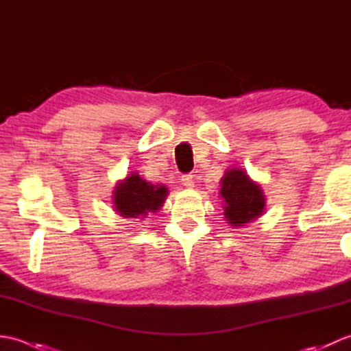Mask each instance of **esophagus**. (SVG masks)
<instances>
[{
    "mask_svg": "<svg viewBox=\"0 0 351 351\" xmlns=\"http://www.w3.org/2000/svg\"><path fill=\"white\" fill-rule=\"evenodd\" d=\"M181 182H182L184 187H187V189H191L193 185H195V181H193V175H182Z\"/></svg>",
    "mask_w": 351,
    "mask_h": 351,
    "instance_id": "34e87169",
    "label": "esophagus"
}]
</instances>
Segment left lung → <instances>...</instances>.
I'll list each match as a JSON object with an SVG mask.
<instances>
[{
    "instance_id": "left-lung-1",
    "label": "left lung",
    "mask_w": 351,
    "mask_h": 351,
    "mask_svg": "<svg viewBox=\"0 0 351 351\" xmlns=\"http://www.w3.org/2000/svg\"><path fill=\"white\" fill-rule=\"evenodd\" d=\"M220 182L223 215L229 226L243 228L264 214V190L243 169H228Z\"/></svg>"
}]
</instances>
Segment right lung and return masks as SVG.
I'll list each match as a JSON object with an SVG mask.
<instances>
[{
  "label": "right lung",
  "instance_id": "1",
  "mask_svg": "<svg viewBox=\"0 0 351 351\" xmlns=\"http://www.w3.org/2000/svg\"><path fill=\"white\" fill-rule=\"evenodd\" d=\"M169 190L162 184H151L137 171L119 181L113 190L114 211L125 219H145L149 213L160 211Z\"/></svg>",
  "mask_w": 351,
  "mask_h": 351
}]
</instances>
